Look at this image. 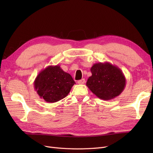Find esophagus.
<instances>
[{
	"label": "esophagus",
	"instance_id": "obj_1",
	"mask_svg": "<svg viewBox=\"0 0 153 153\" xmlns=\"http://www.w3.org/2000/svg\"><path fill=\"white\" fill-rule=\"evenodd\" d=\"M85 79L84 78H83V79H82V80H78V82H77V83L78 84H84V83H85Z\"/></svg>",
	"mask_w": 153,
	"mask_h": 153
}]
</instances>
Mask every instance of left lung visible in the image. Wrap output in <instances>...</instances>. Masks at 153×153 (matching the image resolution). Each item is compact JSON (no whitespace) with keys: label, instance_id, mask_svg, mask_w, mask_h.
Wrapping results in <instances>:
<instances>
[{"label":"left lung","instance_id":"1","mask_svg":"<svg viewBox=\"0 0 153 153\" xmlns=\"http://www.w3.org/2000/svg\"><path fill=\"white\" fill-rule=\"evenodd\" d=\"M92 75L86 85L98 98L110 100L119 96L126 86V78L121 69L110 62L94 64Z\"/></svg>","mask_w":153,"mask_h":153}]
</instances>
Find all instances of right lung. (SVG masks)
I'll list each match as a JSON object with an SVG mask.
<instances>
[{
  "instance_id": "obj_1",
  "label": "right lung",
  "mask_w": 153,
  "mask_h": 153,
  "mask_svg": "<svg viewBox=\"0 0 153 153\" xmlns=\"http://www.w3.org/2000/svg\"><path fill=\"white\" fill-rule=\"evenodd\" d=\"M75 84L72 76L59 65L48 66L41 71L34 82V89L41 98L55 103L68 96Z\"/></svg>"
}]
</instances>
